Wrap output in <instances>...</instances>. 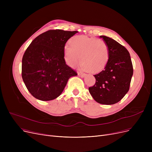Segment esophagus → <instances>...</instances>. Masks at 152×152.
<instances>
[{"label": "esophagus", "mask_w": 152, "mask_h": 152, "mask_svg": "<svg viewBox=\"0 0 152 152\" xmlns=\"http://www.w3.org/2000/svg\"><path fill=\"white\" fill-rule=\"evenodd\" d=\"M78 76H80L81 77H84L86 76V74H82V73H78Z\"/></svg>", "instance_id": "esophagus-1"}]
</instances>
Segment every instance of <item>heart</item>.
<instances>
[{"instance_id": "obj_1", "label": "heart", "mask_w": 152, "mask_h": 152, "mask_svg": "<svg viewBox=\"0 0 152 152\" xmlns=\"http://www.w3.org/2000/svg\"><path fill=\"white\" fill-rule=\"evenodd\" d=\"M64 58L71 68H76L82 61V71L96 73L107 65L109 49L103 40L84 35L75 36L69 40V44L64 47Z\"/></svg>"}]
</instances>
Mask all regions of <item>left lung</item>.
<instances>
[{
  "label": "left lung",
  "mask_w": 152,
  "mask_h": 152,
  "mask_svg": "<svg viewBox=\"0 0 152 152\" xmlns=\"http://www.w3.org/2000/svg\"><path fill=\"white\" fill-rule=\"evenodd\" d=\"M109 49L107 65L99 73L94 75L95 84L89 87L93 99L103 105H113L120 101L129 89L133 75L130 54L115 40L100 36Z\"/></svg>",
  "instance_id": "obj_1"
}]
</instances>
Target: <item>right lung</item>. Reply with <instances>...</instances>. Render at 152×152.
Listing matches in <instances>:
<instances>
[{
    "mask_svg": "<svg viewBox=\"0 0 152 152\" xmlns=\"http://www.w3.org/2000/svg\"><path fill=\"white\" fill-rule=\"evenodd\" d=\"M77 33L61 29L47 31L36 37L27 48L22 58V78L36 99L49 101L57 98L68 79L77 76L64 58L66 42Z\"/></svg>",
    "mask_w": 152,
    "mask_h": 152,
    "instance_id": "add662e5",
    "label": "right lung"
}]
</instances>
